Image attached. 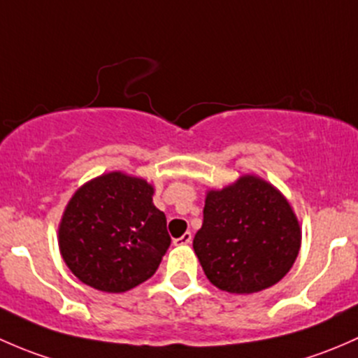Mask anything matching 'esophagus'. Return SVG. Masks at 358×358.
Instances as JSON below:
<instances>
[{
    "label": "esophagus",
    "instance_id": "34e87169",
    "mask_svg": "<svg viewBox=\"0 0 358 358\" xmlns=\"http://www.w3.org/2000/svg\"><path fill=\"white\" fill-rule=\"evenodd\" d=\"M191 239H193V236H191V233H184L180 238L174 239V245L176 246H182V245H189Z\"/></svg>",
    "mask_w": 358,
    "mask_h": 358
}]
</instances>
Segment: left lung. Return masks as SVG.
Listing matches in <instances>:
<instances>
[{
  "mask_svg": "<svg viewBox=\"0 0 358 358\" xmlns=\"http://www.w3.org/2000/svg\"><path fill=\"white\" fill-rule=\"evenodd\" d=\"M301 227L285 194L255 174L208 189L193 248L213 286L252 294L281 281L296 260Z\"/></svg>",
  "mask_w": 358,
  "mask_h": 358,
  "instance_id": "left-lung-1",
  "label": "left lung"
}]
</instances>
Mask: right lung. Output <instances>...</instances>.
Listing matches in <instances>:
<instances>
[{
	"mask_svg": "<svg viewBox=\"0 0 358 358\" xmlns=\"http://www.w3.org/2000/svg\"><path fill=\"white\" fill-rule=\"evenodd\" d=\"M153 193L146 179L113 171L72 194L58 226V248L79 281L124 293L157 272L171 236Z\"/></svg>",
	"mask_w": 358,
	"mask_h": 358,
	"instance_id": "right-lung-1",
	"label": "right lung"
}]
</instances>
